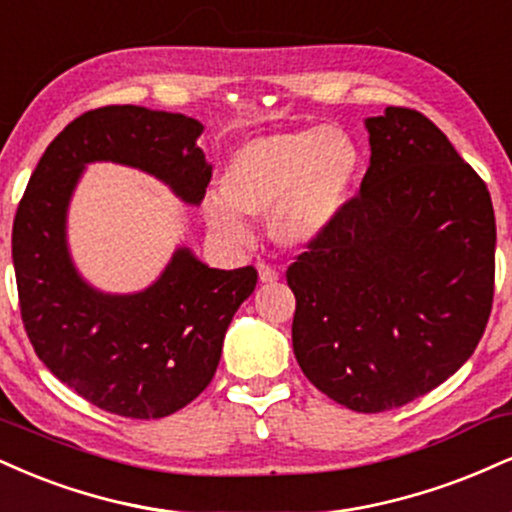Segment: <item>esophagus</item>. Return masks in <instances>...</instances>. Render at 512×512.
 <instances>
[{"label": "esophagus", "instance_id": "1", "mask_svg": "<svg viewBox=\"0 0 512 512\" xmlns=\"http://www.w3.org/2000/svg\"><path fill=\"white\" fill-rule=\"evenodd\" d=\"M257 274H260L262 283H276V281H279V272H276L274 267H269V264H264V262L257 264Z\"/></svg>", "mask_w": 512, "mask_h": 512}]
</instances>
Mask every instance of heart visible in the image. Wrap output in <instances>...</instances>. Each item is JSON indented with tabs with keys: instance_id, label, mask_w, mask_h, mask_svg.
Wrapping results in <instances>:
<instances>
[{
	"instance_id": "heart-1",
	"label": "heart",
	"mask_w": 512,
	"mask_h": 512,
	"mask_svg": "<svg viewBox=\"0 0 512 512\" xmlns=\"http://www.w3.org/2000/svg\"><path fill=\"white\" fill-rule=\"evenodd\" d=\"M362 155L355 138L338 126L262 135L231 157L221 195H207L202 212L217 236L245 243L240 217L269 219L283 245H307L334 224L348 202Z\"/></svg>"
}]
</instances>
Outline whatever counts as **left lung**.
Here are the masks:
<instances>
[{
	"mask_svg": "<svg viewBox=\"0 0 512 512\" xmlns=\"http://www.w3.org/2000/svg\"><path fill=\"white\" fill-rule=\"evenodd\" d=\"M360 193L286 272L293 353L319 391L355 412L400 408L443 384L494 303L496 219L477 171L427 116L365 121Z\"/></svg>",
	"mask_w": 512,
	"mask_h": 512,
	"instance_id": "left-lung-1",
	"label": "left lung"
}]
</instances>
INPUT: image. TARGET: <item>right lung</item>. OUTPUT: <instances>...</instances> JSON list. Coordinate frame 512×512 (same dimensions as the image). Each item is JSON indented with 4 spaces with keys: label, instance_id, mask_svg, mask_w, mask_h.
<instances>
[{
    "label": "right lung",
    "instance_id": "right-lung-1",
    "mask_svg": "<svg viewBox=\"0 0 512 512\" xmlns=\"http://www.w3.org/2000/svg\"><path fill=\"white\" fill-rule=\"evenodd\" d=\"M200 133L202 123L183 114L133 104L92 109L49 143L16 209L11 255L35 353L88 403L131 420H159L207 389L257 269H209L178 248L145 291L102 293L73 267L66 212L90 162L147 171L200 205L212 178Z\"/></svg>",
    "mask_w": 512,
    "mask_h": 512
}]
</instances>
